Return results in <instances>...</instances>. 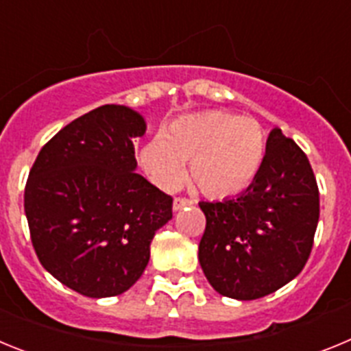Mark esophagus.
I'll return each instance as SVG.
<instances>
[{
    "label": "esophagus",
    "instance_id": "34e87169",
    "mask_svg": "<svg viewBox=\"0 0 351 351\" xmlns=\"http://www.w3.org/2000/svg\"><path fill=\"white\" fill-rule=\"evenodd\" d=\"M186 206H191V200H188V198H176V200H173V204H172V209L179 210V209H182V207H186Z\"/></svg>",
    "mask_w": 351,
    "mask_h": 351
}]
</instances>
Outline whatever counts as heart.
<instances>
[{
	"label": "heart",
	"mask_w": 351,
	"mask_h": 351,
	"mask_svg": "<svg viewBox=\"0 0 351 351\" xmlns=\"http://www.w3.org/2000/svg\"><path fill=\"white\" fill-rule=\"evenodd\" d=\"M265 151L267 138L258 121L209 110L173 121L163 135L144 145L141 160L163 190L181 184L184 163L191 161L190 173L198 190L207 197L226 198L253 184Z\"/></svg>",
	"instance_id": "obj_1"
}]
</instances>
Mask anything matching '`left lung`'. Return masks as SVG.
Here are the masks:
<instances>
[{
    "label": "left lung",
    "mask_w": 351,
    "mask_h": 351,
    "mask_svg": "<svg viewBox=\"0 0 351 351\" xmlns=\"http://www.w3.org/2000/svg\"><path fill=\"white\" fill-rule=\"evenodd\" d=\"M206 232L198 260L214 290L253 300L280 290L309 258L320 218V195L302 149L280 128L253 184L221 202H200Z\"/></svg>",
    "instance_id": "left-lung-1"
}]
</instances>
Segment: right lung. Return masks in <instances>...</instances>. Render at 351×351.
Returning <instances> with one entry per match:
<instances>
[{
	"label": "right lung",
	"mask_w": 351,
	"mask_h": 351,
	"mask_svg": "<svg viewBox=\"0 0 351 351\" xmlns=\"http://www.w3.org/2000/svg\"><path fill=\"white\" fill-rule=\"evenodd\" d=\"M145 121L126 105H101L43 145L24 191L31 243L64 287L101 299L137 283L172 197L141 173L133 138Z\"/></svg>",
	"instance_id": "obj_1"
}]
</instances>
